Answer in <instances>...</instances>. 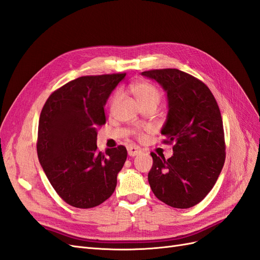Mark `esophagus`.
<instances>
[{"instance_id":"1","label":"esophagus","mask_w":260,"mask_h":260,"mask_svg":"<svg viewBox=\"0 0 260 260\" xmlns=\"http://www.w3.org/2000/svg\"><path fill=\"white\" fill-rule=\"evenodd\" d=\"M140 153H141V149L139 147H137V146L131 145V146L128 147V155L131 156V157H135V156L139 155Z\"/></svg>"}]
</instances>
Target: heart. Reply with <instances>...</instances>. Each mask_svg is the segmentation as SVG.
<instances>
[{
	"label": "heart",
	"mask_w": 260,
	"mask_h": 260,
	"mask_svg": "<svg viewBox=\"0 0 260 260\" xmlns=\"http://www.w3.org/2000/svg\"><path fill=\"white\" fill-rule=\"evenodd\" d=\"M129 90L130 92L136 96V99L139 101V103L144 106L148 103H155L158 104V102L160 101V92L159 90L156 88V86L148 82V81H136L129 84ZM121 99V91L117 90L113 96L111 98V101H109V107L111 109H114L117 104L119 103V101ZM149 128H145L144 130H137L135 133L137 137H142L144 131H148Z\"/></svg>",
	"instance_id": "1"
}]
</instances>
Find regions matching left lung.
I'll list each match as a JSON object with an SVG mask.
<instances>
[{
    "label": "left lung",
    "instance_id": "left-lung-1",
    "mask_svg": "<svg viewBox=\"0 0 260 260\" xmlns=\"http://www.w3.org/2000/svg\"><path fill=\"white\" fill-rule=\"evenodd\" d=\"M166 90L169 113L161 135L174 144L170 158L153 157L148 183L159 201L190 208L214 187L225 160L223 123L215 96L198 78L176 68L142 73Z\"/></svg>",
    "mask_w": 260,
    "mask_h": 260
}]
</instances>
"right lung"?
Wrapping results in <instances>:
<instances>
[{
	"label": "right lung",
	"mask_w": 260,
	"mask_h": 260,
	"mask_svg": "<svg viewBox=\"0 0 260 260\" xmlns=\"http://www.w3.org/2000/svg\"><path fill=\"white\" fill-rule=\"evenodd\" d=\"M125 74L82 76L55 90L41 111L37 152L54 190L68 205L88 209L114 193L127 159L123 145L99 151L104 106Z\"/></svg>",
	"instance_id": "right-lung-1"
}]
</instances>
